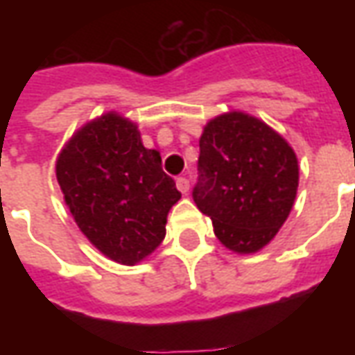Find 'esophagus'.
I'll use <instances>...</instances> for the list:
<instances>
[{
    "label": "esophagus",
    "mask_w": 355,
    "mask_h": 355,
    "mask_svg": "<svg viewBox=\"0 0 355 355\" xmlns=\"http://www.w3.org/2000/svg\"><path fill=\"white\" fill-rule=\"evenodd\" d=\"M177 188L182 193H188V192H190V180H188L186 177H178L177 178Z\"/></svg>",
    "instance_id": "esophagus-1"
}]
</instances>
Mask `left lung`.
Wrapping results in <instances>:
<instances>
[{"label":"left lung","instance_id":"8db88e82","mask_svg":"<svg viewBox=\"0 0 355 355\" xmlns=\"http://www.w3.org/2000/svg\"><path fill=\"white\" fill-rule=\"evenodd\" d=\"M192 198L215 236L239 254L261 251L287 220L298 188V162L282 135L243 112L211 119L200 139Z\"/></svg>","mask_w":355,"mask_h":355}]
</instances>
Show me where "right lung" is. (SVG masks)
I'll return each instance as SVG.
<instances>
[{"label":"right lung","instance_id":"obj_1","mask_svg":"<svg viewBox=\"0 0 355 355\" xmlns=\"http://www.w3.org/2000/svg\"><path fill=\"white\" fill-rule=\"evenodd\" d=\"M57 180L85 238L127 266L162 243L169 209L180 200L159 152L142 146L137 125L114 112L68 140L58 154Z\"/></svg>","mask_w":355,"mask_h":355}]
</instances>
